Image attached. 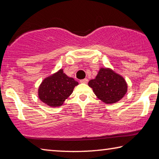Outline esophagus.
Segmentation results:
<instances>
[{"instance_id":"34e87169","label":"esophagus","mask_w":159,"mask_h":159,"mask_svg":"<svg viewBox=\"0 0 159 159\" xmlns=\"http://www.w3.org/2000/svg\"><path fill=\"white\" fill-rule=\"evenodd\" d=\"M88 79H82V80H80V83H88Z\"/></svg>"}]
</instances>
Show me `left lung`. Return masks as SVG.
<instances>
[{
    "instance_id": "8db88e82",
    "label": "left lung",
    "mask_w": 159,
    "mask_h": 159,
    "mask_svg": "<svg viewBox=\"0 0 159 159\" xmlns=\"http://www.w3.org/2000/svg\"><path fill=\"white\" fill-rule=\"evenodd\" d=\"M88 85L99 99L105 104H114L120 101L128 91V84L121 75L111 68L101 67L95 79Z\"/></svg>"
}]
</instances>
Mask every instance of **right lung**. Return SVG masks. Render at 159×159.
I'll return each instance as SVG.
<instances>
[{
	"mask_svg": "<svg viewBox=\"0 0 159 159\" xmlns=\"http://www.w3.org/2000/svg\"><path fill=\"white\" fill-rule=\"evenodd\" d=\"M79 85L73 78L69 77L60 69L44 79L38 90L40 100L50 107H60Z\"/></svg>",
	"mask_w": 159,
	"mask_h": 159,
	"instance_id": "right-lung-1",
	"label": "right lung"
}]
</instances>
